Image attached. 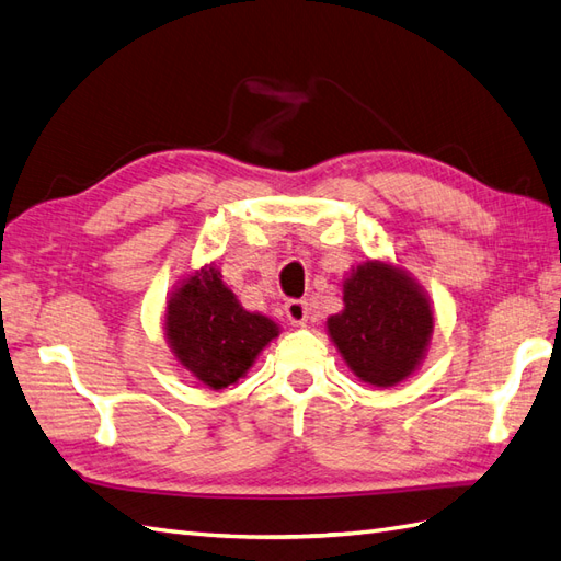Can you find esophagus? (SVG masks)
Here are the masks:
<instances>
[{
    "mask_svg": "<svg viewBox=\"0 0 561 561\" xmlns=\"http://www.w3.org/2000/svg\"><path fill=\"white\" fill-rule=\"evenodd\" d=\"M284 310H286V318L291 320V324H306V320H308L306 298H291V301H286Z\"/></svg>",
    "mask_w": 561,
    "mask_h": 561,
    "instance_id": "obj_1",
    "label": "esophagus"
}]
</instances>
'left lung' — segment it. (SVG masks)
<instances>
[{"instance_id": "left-lung-1", "label": "left lung", "mask_w": 561, "mask_h": 561, "mask_svg": "<svg viewBox=\"0 0 561 561\" xmlns=\"http://www.w3.org/2000/svg\"><path fill=\"white\" fill-rule=\"evenodd\" d=\"M328 330L363 382L392 387L421 363L433 310L399 270L366 263L346 279L344 310L328 320Z\"/></svg>"}]
</instances>
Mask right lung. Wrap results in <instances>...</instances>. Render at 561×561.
I'll list each match as a JSON object with an SVG mask.
<instances>
[{
	"label": "right lung",
	"instance_id": "add662e5",
	"mask_svg": "<svg viewBox=\"0 0 561 561\" xmlns=\"http://www.w3.org/2000/svg\"><path fill=\"white\" fill-rule=\"evenodd\" d=\"M167 336L176 358L201 382L221 389L253 366L263 346L277 336V324L243 310L219 272L205 267L169 301Z\"/></svg>",
	"mask_w": 561,
	"mask_h": 561
}]
</instances>
